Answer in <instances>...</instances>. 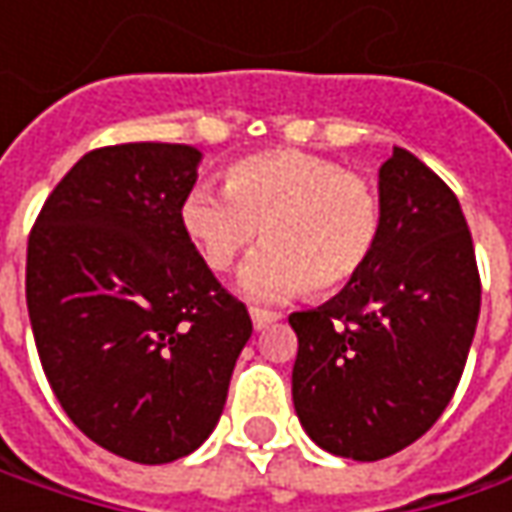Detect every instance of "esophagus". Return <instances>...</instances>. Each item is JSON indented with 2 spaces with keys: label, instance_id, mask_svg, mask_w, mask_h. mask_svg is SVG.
I'll return each instance as SVG.
<instances>
[{
  "label": "esophagus",
  "instance_id": "esophagus-1",
  "mask_svg": "<svg viewBox=\"0 0 512 512\" xmlns=\"http://www.w3.org/2000/svg\"><path fill=\"white\" fill-rule=\"evenodd\" d=\"M250 319H253L256 330H265L273 322H279V313H270V310H262V307H250Z\"/></svg>",
  "mask_w": 512,
  "mask_h": 512
}]
</instances>
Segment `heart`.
<instances>
[{
  "label": "heart",
  "mask_w": 512,
  "mask_h": 512,
  "mask_svg": "<svg viewBox=\"0 0 512 512\" xmlns=\"http://www.w3.org/2000/svg\"><path fill=\"white\" fill-rule=\"evenodd\" d=\"M182 230L210 270H230L262 247L239 287L259 302L310 290L330 296L373 259L382 233L379 193L362 176L305 150L253 153L225 170V193L196 185L182 202Z\"/></svg>",
  "instance_id": "b5f03b06"
}]
</instances>
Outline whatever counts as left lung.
<instances>
[{
  "instance_id": "1",
  "label": "left lung",
  "mask_w": 512,
  "mask_h": 512,
  "mask_svg": "<svg viewBox=\"0 0 512 512\" xmlns=\"http://www.w3.org/2000/svg\"><path fill=\"white\" fill-rule=\"evenodd\" d=\"M382 233L362 273L290 316L293 407L322 450L379 462L450 404L476 336L482 285L456 193L404 148L379 168Z\"/></svg>"
}]
</instances>
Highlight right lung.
Instances as JSON below:
<instances>
[{"label":"right lung","instance_id":"add662e5","mask_svg":"<svg viewBox=\"0 0 512 512\" xmlns=\"http://www.w3.org/2000/svg\"><path fill=\"white\" fill-rule=\"evenodd\" d=\"M202 150L130 142L85 153L28 239L30 327L62 410L139 464L213 433L250 316L182 230Z\"/></svg>","mask_w":512,"mask_h":512}]
</instances>
